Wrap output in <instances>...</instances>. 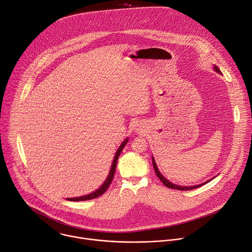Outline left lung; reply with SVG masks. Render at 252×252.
Wrapping results in <instances>:
<instances>
[{
    "label": "left lung",
    "instance_id": "1",
    "mask_svg": "<svg viewBox=\"0 0 252 252\" xmlns=\"http://www.w3.org/2000/svg\"><path fill=\"white\" fill-rule=\"evenodd\" d=\"M213 67H214V70H215V71H218V73L220 74V68H219L218 66L214 65ZM153 164H154V168H155V171H156L157 176L160 179L161 183H162L166 188H168V189H178V190H190V189H196V188L202 187L203 185L206 184V183H204V184H201V185H198V186H191V187H181V186H177V185H173L172 183H170L169 181H167V179H166L165 177H163V176L161 175V173L159 172V170H158V166H157V163H156L154 158H153ZM208 182H209V181H208ZM208 182H207V183H208Z\"/></svg>",
    "mask_w": 252,
    "mask_h": 252
}]
</instances>
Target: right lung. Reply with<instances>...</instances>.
Listing matches in <instances>:
<instances>
[{"label": "right lung", "instance_id": "right-lung-1", "mask_svg": "<svg viewBox=\"0 0 252 252\" xmlns=\"http://www.w3.org/2000/svg\"><path fill=\"white\" fill-rule=\"evenodd\" d=\"M127 141H128V139H127V138H126V139L123 141L122 145L120 146L119 150H118V151H117V153H116V156H115V158H114V161H113V164H112L111 171H110L109 175H107V178L105 179V182L102 184V186H101L98 189H96L95 191H94V192H92V193H90V194H88V195H84V196H80V197H74V198H67V200H70V201L89 200V199L96 198V197L100 196L101 194H103V193L106 191L107 188L110 187V185H111V184H112V182H113V178H114L115 171H116V166H117V161H118V159H119V157H120V155H121V153H122L123 149L125 148V146H126V143H127Z\"/></svg>", "mask_w": 252, "mask_h": 252}]
</instances>
